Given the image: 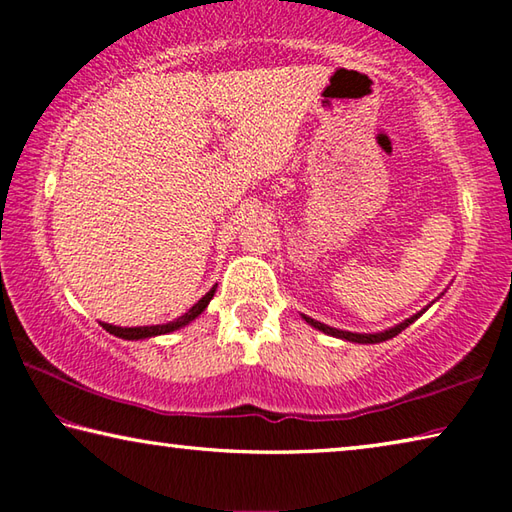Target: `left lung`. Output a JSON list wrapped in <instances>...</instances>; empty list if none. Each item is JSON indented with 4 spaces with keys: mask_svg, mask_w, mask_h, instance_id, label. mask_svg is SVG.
Returning a JSON list of instances; mask_svg holds the SVG:
<instances>
[{
    "mask_svg": "<svg viewBox=\"0 0 512 512\" xmlns=\"http://www.w3.org/2000/svg\"><path fill=\"white\" fill-rule=\"evenodd\" d=\"M420 314H422V311H420ZM420 314L406 318L404 323L395 325V327H391V329H386V332H379V334H354V332H343V329H334V327H329V325H323V323H318V320L309 318V316H305V320H307V323H309L311 327H316V329H320V332H325V334H329V336H336V339H345V341H352V343H381V341H388V339H393V336L400 334L402 329H406V327H409V325L413 323V320H418Z\"/></svg>",
    "mask_w": 512,
    "mask_h": 512,
    "instance_id": "1",
    "label": "left lung"
}]
</instances>
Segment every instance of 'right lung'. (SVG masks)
I'll list each match as a JSON object with an SVG mask.
<instances>
[{
  "label": "right lung",
  "instance_id": "right-lung-1",
  "mask_svg": "<svg viewBox=\"0 0 512 512\" xmlns=\"http://www.w3.org/2000/svg\"><path fill=\"white\" fill-rule=\"evenodd\" d=\"M216 287H212L210 291L205 293V296L196 302V305L187 311L185 316H180L176 320H171V323H164V325H146V327H117V325H108V323H101V327L106 329V332L119 336V339H128V341H137V339H149V336H160V334H169L173 329H180L185 327L187 323H192V320L203 314L205 307L210 305V300L214 296Z\"/></svg>",
  "mask_w": 512,
  "mask_h": 512
}]
</instances>
